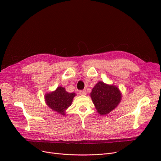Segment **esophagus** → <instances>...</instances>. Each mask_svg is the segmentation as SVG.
Returning a JSON list of instances; mask_svg holds the SVG:
<instances>
[{
	"label": "esophagus",
	"instance_id": "esophagus-1",
	"mask_svg": "<svg viewBox=\"0 0 161 161\" xmlns=\"http://www.w3.org/2000/svg\"><path fill=\"white\" fill-rule=\"evenodd\" d=\"M79 94L81 95H86L87 94L86 91V90H83V91H79Z\"/></svg>",
	"mask_w": 161,
	"mask_h": 161
}]
</instances>
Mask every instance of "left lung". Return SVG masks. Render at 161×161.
I'll return each instance as SVG.
<instances>
[{
    "instance_id": "obj_1",
    "label": "left lung",
    "mask_w": 161,
    "mask_h": 161,
    "mask_svg": "<svg viewBox=\"0 0 161 161\" xmlns=\"http://www.w3.org/2000/svg\"><path fill=\"white\" fill-rule=\"evenodd\" d=\"M90 96L97 112L101 115H106L114 110L122 99L121 92L116 86L101 81L92 88Z\"/></svg>"
}]
</instances>
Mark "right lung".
<instances>
[{
  "mask_svg": "<svg viewBox=\"0 0 161 161\" xmlns=\"http://www.w3.org/2000/svg\"><path fill=\"white\" fill-rule=\"evenodd\" d=\"M75 92L66 91L64 87L59 86L55 91L45 94V101L47 106L53 112L62 115H65L66 109L71 106Z\"/></svg>",
  "mask_w": 161,
  "mask_h": 161,
  "instance_id": "1",
  "label": "right lung"
}]
</instances>
